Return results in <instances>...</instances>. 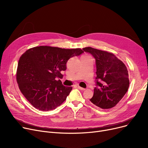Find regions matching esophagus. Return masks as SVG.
I'll return each instance as SVG.
<instances>
[{
    "mask_svg": "<svg viewBox=\"0 0 148 148\" xmlns=\"http://www.w3.org/2000/svg\"><path fill=\"white\" fill-rule=\"evenodd\" d=\"M78 88L80 89V90H86V89H84V88H82V87H80V86H78Z\"/></svg>",
    "mask_w": 148,
    "mask_h": 148,
    "instance_id": "1",
    "label": "esophagus"
}]
</instances>
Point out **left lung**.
I'll return each instance as SVG.
<instances>
[{
	"mask_svg": "<svg viewBox=\"0 0 148 148\" xmlns=\"http://www.w3.org/2000/svg\"><path fill=\"white\" fill-rule=\"evenodd\" d=\"M83 50L95 58L97 67V87L90 101L103 109L114 107L125 95L129 88L126 66L113 53L90 47Z\"/></svg>",
	"mask_w": 148,
	"mask_h": 148,
	"instance_id": "8db88e82",
	"label": "left lung"
}]
</instances>
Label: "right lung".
Masks as SVG:
<instances>
[{
    "instance_id": "add662e5",
    "label": "right lung",
    "mask_w": 148,
    "mask_h": 148,
    "mask_svg": "<svg viewBox=\"0 0 148 148\" xmlns=\"http://www.w3.org/2000/svg\"><path fill=\"white\" fill-rule=\"evenodd\" d=\"M80 49H65L50 46L30 49L20 58L17 71L18 87L28 101L39 110L55 109L66 99L73 88L59 79L66 62L80 55Z\"/></svg>"
}]
</instances>
